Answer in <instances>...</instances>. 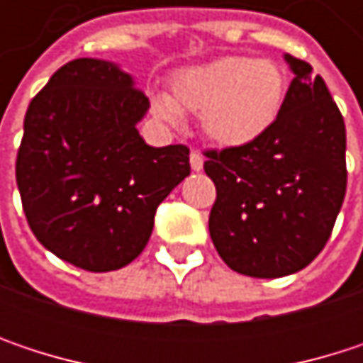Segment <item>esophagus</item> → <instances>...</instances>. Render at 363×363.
<instances>
[{
	"instance_id": "1",
	"label": "esophagus",
	"mask_w": 363,
	"mask_h": 363,
	"mask_svg": "<svg viewBox=\"0 0 363 363\" xmlns=\"http://www.w3.org/2000/svg\"><path fill=\"white\" fill-rule=\"evenodd\" d=\"M189 162H191V170H193V172H199V170L203 168V155H201L199 151H191Z\"/></svg>"
}]
</instances>
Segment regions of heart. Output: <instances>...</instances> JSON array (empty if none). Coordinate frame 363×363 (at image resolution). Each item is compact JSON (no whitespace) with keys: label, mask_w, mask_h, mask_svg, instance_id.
<instances>
[{"label":"heart","mask_w":363,"mask_h":363,"mask_svg":"<svg viewBox=\"0 0 363 363\" xmlns=\"http://www.w3.org/2000/svg\"><path fill=\"white\" fill-rule=\"evenodd\" d=\"M288 88L281 65L229 54L174 71L170 96L160 94L153 105L172 123H181L182 111L199 113V128L208 143L220 149H242L275 125Z\"/></svg>","instance_id":"heart-1"}]
</instances>
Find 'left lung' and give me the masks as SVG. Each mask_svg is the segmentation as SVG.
Here are the masks:
<instances>
[{"label": "left lung", "mask_w": 363, "mask_h": 363, "mask_svg": "<svg viewBox=\"0 0 363 363\" xmlns=\"http://www.w3.org/2000/svg\"><path fill=\"white\" fill-rule=\"evenodd\" d=\"M294 79L275 125L242 149H210L216 186L210 238L220 258L250 277H284L324 250L347 191V134L326 82L284 56Z\"/></svg>", "instance_id": "left-lung-1"}]
</instances>
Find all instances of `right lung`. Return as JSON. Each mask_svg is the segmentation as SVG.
Instances as JSON below:
<instances>
[{
    "instance_id": "right-lung-1",
    "label": "right lung",
    "mask_w": 363,
    "mask_h": 363,
    "mask_svg": "<svg viewBox=\"0 0 363 363\" xmlns=\"http://www.w3.org/2000/svg\"><path fill=\"white\" fill-rule=\"evenodd\" d=\"M147 109L134 79L99 58L67 62L31 101L16 184L43 248L94 273L145 250L157 206L191 172L184 145L143 140Z\"/></svg>"
}]
</instances>
